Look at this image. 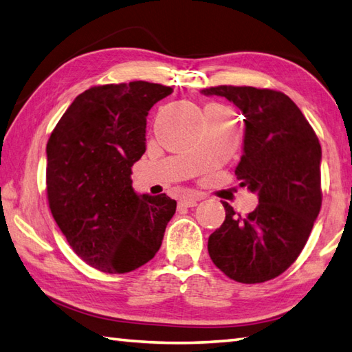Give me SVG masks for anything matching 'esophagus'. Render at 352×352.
<instances>
[{"mask_svg":"<svg viewBox=\"0 0 352 352\" xmlns=\"http://www.w3.org/2000/svg\"><path fill=\"white\" fill-rule=\"evenodd\" d=\"M203 197L200 194H188V196L182 197L179 200V206H185V208H192L197 205V201H200Z\"/></svg>","mask_w":352,"mask_h":352,"instance_id":"obj_1","label":"esophagus"}]
</instances>
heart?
<instances>
[{"mask_svg": "<svg viewBox=\"0 0 352 352\" xmlns=\"http://www.w3.org/2000/svg\"><path fill=\"white\" fill-rule=\"evenodd\" d=\"M206 110H223V111H228V108H224V107H221V105L212 104V105H208Z\"/></svg>", "mask_w": 352, "mask_h": 352, "instance_id": "b5f03b06", "label": "heart"}]
</instances>
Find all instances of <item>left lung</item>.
Listing matches in <instances>:
<instances>
[{"label":"left lung","instance_id":"left-lung-1","mask_svg":"<svg viewBox=\"0 0 352 352\" xmlns=\"http://www.w3.org/2000/svg\"><path fill=\"white\" fill-rule=\"evenodd\" d=\"M201 93L229 99L244 114V155L235 175L259 196L245 217L223 201L226 220L209 236V256L235 282H268L296 261L321 210V144L282 91L217 85Z\"/></svg>","mask_w":352,"mask_h":352}]
</instances>
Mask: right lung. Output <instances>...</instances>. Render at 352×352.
I'll list each match as a JSON object with an SVG mask.
<instances>
[{
    "instance_id": "add662e5",
    "label": "right lung",
    "mask_w": 352,
    "mask_h": 352,
    "mask_svg": "<svg viewBox=\"0 0 352 352\" xmlns=\"http://www.w3.org/2000/svg\"><path fill=\"white\" fill-rule=\"evenodd\" d=\"M173 89L147 81L95 85L78 95L46 144V196L81 259L124 274L158 252L176 200L137 196L131 167L146 151V117Z\"/></svg>"
}]
</instances>
